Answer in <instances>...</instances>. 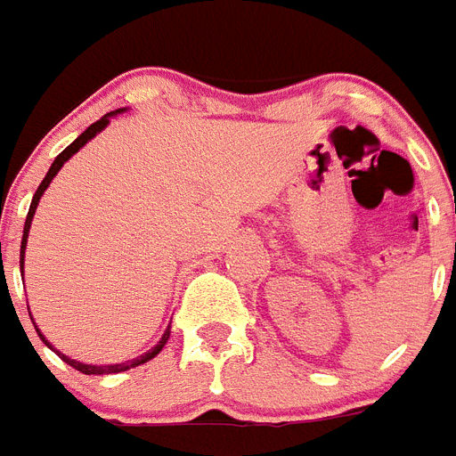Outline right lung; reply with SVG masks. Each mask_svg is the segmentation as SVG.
I'll list each match as a JSON object with an SVG mask.
<instances>
[{"mask_svg":"<svg viewBox=\"0 0 456 456\" xmlns=\"http://www.w3.org/2000/svg\"><path fill=\"white\" fill-rule=\"evenodd\" d=\"M122 110H125V109H118V110H113V113H106V116L102 118V120H97V122H94V125H90V127H87L86 132L80 134V136H78V139L74 141V143H71V145H67V148H64V151L60 152V155L55 157V162L51 164V169H48V174H45V178H44V181H41V185L37 187V192H34L32 204H29V213H27V220H25V232H22V246H20V269H22V264H25V246H27V234H29V227H32V217H34V213H37V206H39V199L44 197L45 187L51 185V181H53V178H55V175H57V171L62 169V167H64V162H67L69 157H71V155H76V152H78L80 148H83V145L87 143V141H90V139H94V136H97V134L102 132V129H104L106 125H109V122H110V116H118V113H122ZM27 311H29V308H27ZM32 322H34V320H32ZM37 331H39V329H37ZM169 334H171V331H169V329H167V331H164V336H162V338H159V343H157V346L152 347V350H148V352H145V354H141V357L132 359V362H127V364L92 366V364H83V362H76V359H69L67 354H62V352H57L55 347H53L51 343H48V340L44 338V334H41V331H39L41 340H44L45 346L51 347V350H55L57 354H60V357H62L64 362H67L69 366H74L76 370H80V373H86V376H104V373H120V370H127V369H134V366L145 364V362H151V359L155 357V354H159V350H162V347L167 346V340H169Z\"/></svg>","mask_w":456,"mask_h":456,"instance_id":"right-lung-1","label":"right lung"}]
</instances>
